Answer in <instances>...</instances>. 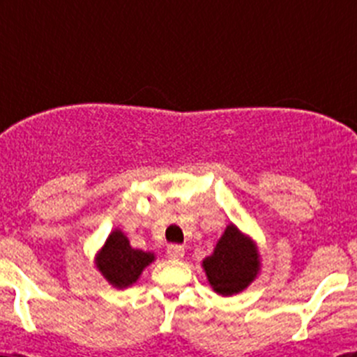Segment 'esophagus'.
Returning <instances> with one entry per match:
<instances>
[{"label":"esophagus","mask_w":357,"mask_h":357,"mask_svg":"<svg viewBox=\"0 0 357 357\" xmlns=\"http://www.w3.org/2000/svg\"><path fill=\"white\" fill-rule=\"evenodd\" d=\"M185 255V247L183 245H169L167 247V257L169 259H181Z\"/></svg>","instance_id":"esophagus-1"}]
</instances>
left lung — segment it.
Instances as JSON below:
<instances>
[{
    "label": "left lung",
    "mask_w": 357,
    "mask_h": 357,
    "mask_svg": "<svg viewBox=\"0 0 357 357\" xmlns=\"http://www.w3.org/2000/svg\"><path fill=\"white\" fill-rule=\"evenodd\" d=\"M202 266L215 294L229 297L245 290L254 282L261 269V261L254 240L243 235L235 225H229Z\"/></svg>",
    "instance_id": "left-lung-1"
}]
</instances>
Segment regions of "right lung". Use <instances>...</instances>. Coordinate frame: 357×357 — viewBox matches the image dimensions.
<instances>
[{
  "label": "right lung",
  "mask_w": 357,
  "mask_h": 357,
  "mask_svg": "<svg viewBox=\"0 0 357 357\" xmlns=\"http://www.w3.org/2000/svg\"><path fill=\"white\" fill-rule=\"evenodd\" d=\"M155 261L152 252H143L129 245V240L121 229H114L105 245L96 255V268L110 285L126 289L136 283L143 269Z\"/></svg>",
  "instance_id": "1"
}]
</instances>
